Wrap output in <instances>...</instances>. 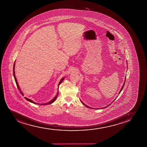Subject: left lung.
<instances>
[{
  "label": "left lung",
  "mask_w": 147,
  "mask_h": 147,
  "mask_svg": "<svg viewBox=\"0 0 147 147\" xmlns=\"http://www.w3.org/2000/svg\"><path fill=\"white\" fill-rule=\"evenodd\" d=\"M125 80H126V76H125V82H124V83H123V86H122V87H121V90H120V92H119V94H120V93H121V90H123V86H124V85H125ZM81 102H82V103L83 104V105H84L85 107H88V108H92L91 107H88V106H87V105H85V104H84V103H83L82 101H81ZM111 104H110L109 105H108V106H107V107H103V108H101V109H102V108H107V107H109V105H111Z\"/></svg>",
  "instance_id": "obj_1"
}]
</instances>
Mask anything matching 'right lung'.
I'll list each match as a JSON object with an SVG mask.
<instances>
[{
    "instance_id": "obj_1",
    "label": "right lung",
    "mask_w": 147,
    "mask_h": 147,
    "mask_svg": "<svg viewBox=\"0 0 147 147\" xmlns=\"http://www.w3.org/2000/svg\"><path fill=\"white\" fill-rule=\"evenodd\" d=\"M14 63V64H13V77H14V78H15V80L16 83V85H17V87L18 88V89H19V91L20 92V94H22V96H24V94H23V93H22V92L21 91V90H20V87H19V84H18V81L17 80V78H16L15 74V64ZM64 78H62V79H61V80L60 81V82L59 83V84H58V88H59V86L60 85V84H61L63 80H64ZM58 95V92H57V94H56V96L55 97H54L53 98V100H51V101H49V102H48L47 103H44V104H40V105H50L51 103H53V102H54L55 100L56 99V98L57 97ZM26 100H28V101H30L31 102H32V103H34V104H38V103H36L35 102H34L33 101H32V100H30V99H29L28 98H25Z\"/></svg>"
}]
</instances>
